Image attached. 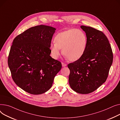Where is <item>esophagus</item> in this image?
I'll return each mask as SVG.
<instances>
[{
    "mask_svg": "<svg viewBox=\"0 0 120 120\" xmlns=\"http://www.w3.org/2000/svg\"><path fill=\"white\" fill-rule=\"evenodd\" d=\"M61 64H62V67H65V66H67V64H65V63H63V62L61 63Z\"/></svg>",
    "mask_w": 120,
    "mask_h": 120,
    "instance_id": "1",
    "label": "esophagus"
}]
</instances>
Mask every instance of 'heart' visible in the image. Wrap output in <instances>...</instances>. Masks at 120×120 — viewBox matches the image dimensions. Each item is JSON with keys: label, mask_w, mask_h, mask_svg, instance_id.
<instances>
[{"label": "heart", "mask_w": 120, "mask_h": 120, "mask_svg": "<svg viewBox=\"0 0 120 120\" xmlns=\"http://www.w3.org/2000/svg\"><path fill=\"white\" fill-rule=\"evenodd\" d=\"M55 43L50 45L52 57L58 59L62 53L70 60L80 59L85 53L87 45L85 33L79 29H70L58 33L54 39Z\"/></svg>", "instance_id": "1"}]
</instances>
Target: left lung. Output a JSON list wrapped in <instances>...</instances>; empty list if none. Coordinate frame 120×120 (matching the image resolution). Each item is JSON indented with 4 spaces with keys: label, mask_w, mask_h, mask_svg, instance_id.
Instances as JSON below:
<instances>
[{
    "label": "left lung",
    "mask_w": 120,
    "mask_h": 120,
    "mask_svg": "<svg viewBox=\"0 0 120 120\" xmlns=\"http://www.w3.org/2000/svg\"><path fill=\"white\" fill-rule=\"evenodd\" d=\"M87 37L86 50L82 57L69 63V83L75 92L92 93L106 81L113 61V54L109 41L101 31L81 26Z\"/></svg>",
    "instance_id": "obj_1"
}]
</instances>
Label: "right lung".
<instances>
[{"label":"right lung","instance_id":"obj_1","mask_svg":"<svg viewBox=\"0 0 120 120\" xmlns=\"http://www.w3.org/2000/svg\"><path fill=\"white\" fill-rule=\"evenodd\" d=\"M56 29L40 25L31 27L16 36L8 57L12 78L26 92L38 95L52 86L61 68L60 61L50 56V45Z\"/></svg>","mask_w":120,"mask_h":120}]
</instances>
